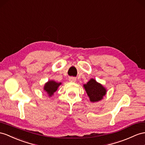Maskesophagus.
<instances>
[{
    "label": "esophagus",
    "mask_w": 145,
    "mask_h": 145,
    "mask_svg": "<svg viewBox=\"0 0 145 145\" xmlns=\"http://www.w3.org/2000/svg\"><path fill=\"white\" fill-rule=\"evenodd\" d=\"M69 80L70 82H75L76 81V78L75 77H70Z\"/></svg>",
    "instance_id": "esophagus-1"
}]
</instances>
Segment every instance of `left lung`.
<instances>
[{"label": "left lung", "instance_id": "left-lung-1", "mask_svg": "<svg viewBox=\"0 0 145 145\" xmlns=\"http://www.w3.org/2000/svg\"><path fill=\"white\" fill-rule=\"evenodd\" d=\"M83 86L88 97H89L90 101L92 102L101 101L106 94V89L93 78L91 79L86 84H84Z\"/></svg>", "mask_w": 145, "mask_h": 145}]
</instances>
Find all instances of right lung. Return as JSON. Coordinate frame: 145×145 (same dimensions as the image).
Returning <instances> with one entry per match:
<instances>
[{
  "mask_svg": "<svg viewBox=\"0 0 145 145\" xmlns=\"http://www.w3.org/2000/svg\"><path fill=\"white\" fill-rule=\"evenodd\" d=\"M61 84V83H57L56 81L51 80L48 81V82L44 84V90L48 94V95L51 97L53 95L54 92L57 91L58 87Z\"/></svg>",
  "mask_w": 145,
  "mask_h": 145,
  "instance_id": "1",
  "label": "right lung"
}]
</instances>
